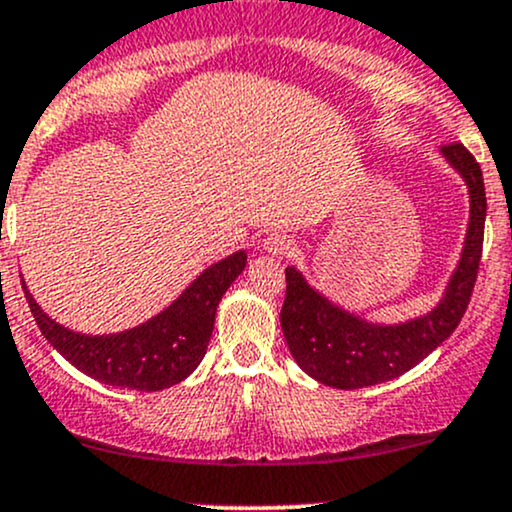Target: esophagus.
Instances as JSON below:
<instances>
[{"label": "esophagus", "mask_w": 512, "mask_h": 512, "mask_svg": "<svg viewBox=\"0 0 512 512\" xmlns=\"http://www.w3.org/2000/svg\"><path fill=\"white\" fill-rule=\"evenodd\" d=\"M262 250L272 257H286L294 252V240L284 233H272L269 238H265V243H262Z\"/></svg>", "instance_id": "obj_1"}]
</instances>
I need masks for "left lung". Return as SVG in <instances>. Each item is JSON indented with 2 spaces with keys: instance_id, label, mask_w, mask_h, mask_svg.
<instances>
[{
  "instance_id": "obj_1",
  "label": "left lung",
  "mask_w": 512,
  "mask_h": 512,
  "mask_svg": "<svg viewBox=\"0 0 512 512\" xmlns=\"http://www.w3.org/2000/svg\"><path fill=\"white\" fill-rule=\"evenodd\" d=\"M440 155L464 179L469 223L457 267L432 311L403 323H372L313 289L296 267H286L282 333L296 364L320 384L350 391L396 379L437 350L466 313L484 245V174L462 143L442 145Z\"/></svg>"
}]
</instances>
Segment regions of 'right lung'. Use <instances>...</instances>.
I'll list each match as a JSON object with an SVG mask.
<instances>
[{"mask_svg": "<svg viewBox=\"0 0 512 512\" xmlns=\"http://www.w3.org/2000/svg\"><path fill=\"white\" fill-rule=\"evenodd\" d=\"M245 262V250L233 252L206 267L165 311L136 328L111 335H84L55 323L33 299L24 279L21 284L41 333L72 367L119 389L162 391L199 367L209 347L218 303L245 269Z\"/></svg>", "mask_w": 512, "mask_h": 512, "instance_id": "add662e5", "label": "right lung"}]
</instances>
